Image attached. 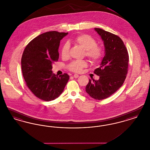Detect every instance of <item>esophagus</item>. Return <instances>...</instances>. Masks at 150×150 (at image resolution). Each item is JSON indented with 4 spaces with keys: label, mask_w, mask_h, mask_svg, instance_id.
Here are the masks:
<instances>
[{
    "label": "esophagus",
    "mask_w": 150,
    "mask_h": 150,
    "mask_svg": "<svg viewBox=\"0 0 150 150\" xmlns=\"http://www.w3.org/2000/svg\"><path fill=\"white\" fill-rule=\"evenodd\" d=\"M79 77V75L78 74H74V78H78Z\"/></svg>",
    "instance_id": "1"
}]
</instances>
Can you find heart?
Instances as JSON below:
<instances>
[{"instance_id":"heart-1","label":"heart","mask_w":150,"mask_h":150,"mask_svg":"<svg viewBox=\"0 0 150 150\" xmlns=\"http://www.w3.org/2000/svg\"><path fill=\"white\" fill-rule=\"evenodd\" d=\"M74 42L85 50L86 56L92 62L98 61L103 56L102 48L97 45L96 40L91 36L86 34L80 35L74 39ZM69 49V44L67 43H64L61 48L62 58H65L68 57ZM86 66L87 63L85 61H75L69 64L68 68L72 71L79 72Z\"/></svg>"}]
</instances>
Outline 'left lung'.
<instances>
[{
  "instance_id": "8db88e82",
  "label": "left lung",
  "mask_w": 150,
  "mask_h": 150,
  "mask_svg": "<svg viewBox=\"0 0 150 150\" xmlns=\"http://www.w3.org/2000/svg\"><path fill=\"white\" fill-rule=\"evenodd\" d=\"M94 30L103 42L105 54L94 71L100 79H89L86 91L94 99L102 100L114 94L124 83L128 69V52L118 36L99 28Z\"/></svg>"
}]
</instances>
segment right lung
I'll list each match as a JSON object with an SVG mask.
<instances>
[{
	"mask_svg": "<svg viewBox=\"0 0 150 150\" xmlns=\"http://www.w3.org/2000/svg\"><path fill=\"white\" fill-rule=\"evenodd\" d=\"M68 33L56 31L42 34L25 47L21 58L22 75L29 89L45 101L55 100L63 92L69 76L53 74L52 64L59 58L60 40Z\"/></svg>",
	"mask_w": 150,
	"mask_h": 150,
	"instance_id": "1",
	"label": "right lung"
}]
</instances>
